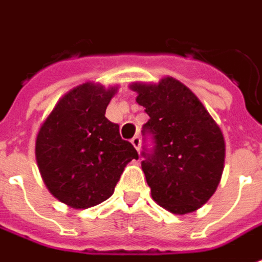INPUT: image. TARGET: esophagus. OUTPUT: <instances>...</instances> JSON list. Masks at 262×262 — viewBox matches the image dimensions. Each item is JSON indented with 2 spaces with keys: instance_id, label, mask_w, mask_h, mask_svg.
Returning a JSON list of instances; mask_svg holds the SVG:
<instances>
[{
  "instance_id": "1",
  "label": "esophagus",
  "mask_w": 262,
  "mask_h": 262,
  "mask_svg": "<svg viewBox=\"0 0 262 262\" xmlns=\"http://www.w3.org/2000/svg\"><path fill=\"white\" fill-rule=\"evenodd\" d=\"M130 142H132V144H133V146L136 147V150L140 149V142H142V140H140V137L135 136V137H133V139H132Z\"/></svg>"
}]
</instances>
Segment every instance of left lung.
I'll return each mask as SVG.
<instances>
[{
  "instance_id": "8db88e82",
  "label": "left lung",
  "mask_w": 262,
  "mask_h": 262,
  "mask_svg": "<svg viewBox=\"0 0 262 262\" xmlns=\"http://www.w3.org/2000/svg\"><path fill=\"white\" fill-rule=\"evenodd\" d=\"M136 102L149 115L143 125L142 169L159 206L187 214L206 204L220 183L226 144L220 127L194 93L179 80L133 83Z\"/></svg>"
}]
</instances>
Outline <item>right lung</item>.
Here are the masks:
<instances>
[{
	"instance_id": "obj_1",
	"label": "right lung",
	"mask_w": 262,
	"mask_h": 262,
	"mask_svg": "<svg viewBox=\"0 0 262 262\" xmlns=\"http://www.w3.org/2000/svg\"><path fill=\"white\" fill-rule=\"evenodd\" d=\"M116 88L95 83L74 88L62 98L36 136L38 167L48 190L74 208L107 200L136 149L105 116Z\"/></svg>"
}]
</instances>
